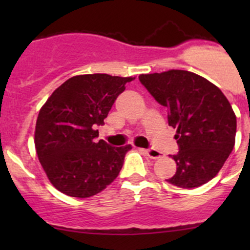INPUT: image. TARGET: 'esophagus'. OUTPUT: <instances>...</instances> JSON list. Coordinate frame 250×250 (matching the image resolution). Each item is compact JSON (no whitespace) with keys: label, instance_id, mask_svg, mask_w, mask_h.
Returning <instances> with one entry per match:
<instances>
[{"label":"esophagus","instance_id":"esophagus-1","mask_svg":"<svg viewBox=\"0 0 250 250\" xmlns=\"http://www.w3.org/2000/svg\"><path fill=\"white\" fill-rule=\"evenodd\" d=\"M145 152H146V155L148 156V157L153 158V160H157V158L162 157V153L158 152V151L155 150V148H146Z\"/></svg>","mask_w":250,"mask_h":250}]
</instances>
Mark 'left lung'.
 <instances>
[{
  "mask_svg": "<svg viewBox=\"0 0 250 250\" xmlns=\"http://www.w3.org/2000/svg\"><path fill=\"white\" fill-rule=\"evenodd\" d=\"M141 84L168 109V125L176 129V173L167 179L183 188L208 183L232 152L237 121L224 93L200 75L185 70L140 75Z\"/></svg>",
  "mask_w": 250,
  "mask_h": 250,
  "instance_id": "obj_1",
  "label": "left lung"
}]
</instances>
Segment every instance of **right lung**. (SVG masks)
<instances>
[{"label": "right lung", "instance_id": "obj_1", "mask_svg": "<svg viewBox=\"0 0 250 250\" xmlns=\"http://www.w3.org/2000/svg\"><path fill=\"white\" fill-rule=\"evenodd\" d=\"M134 77L80 75L65 81L40 110L35 146L48 179L71 197L87 198L110 185L132 146L113 147L99 140L103 125L118 95Z\"/></svg>", "mask_w": 250, "mask_h": 250}]
</instances>
